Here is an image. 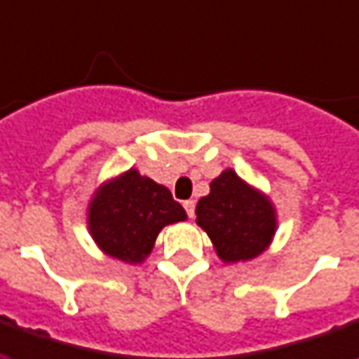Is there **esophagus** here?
<instances>
[{
	"label": "esophagus",
	"instance_id": "1",
	"mask_svg": "<svg viewBox=\"0 0 359 359\" xmlns=\"http://www.w3.org/2000/svg\"><path fill=\"white\" fill-rule=\"evenodd\" d=\"M182 206H184V210H187V214H189V218H192V216H194V206H196V204H194V200H184V202H182Z\"/></svg>",
	"mask_w": 359,
	"mask_h": 359
}]
</instances>
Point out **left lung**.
Returning a JSON list of instances; mask_svg holds the SVG:
<instances>
[{"label":"left lung","mask_w":359,"mask_h":359,"mask_svg":"<svg viewBox=\"0 0 359 359\" xmlns=\"http://www.w3.org/2000/svg\"><path fill=\"white\" fill-rule=\"evenodd\" d=\"M196 224L208 233L222 262L257 257L269 248L277 216L271 200L231 169L210 182V194L196 204Z\"/></svg>","instance_id":"obj_1"}]
</instances>
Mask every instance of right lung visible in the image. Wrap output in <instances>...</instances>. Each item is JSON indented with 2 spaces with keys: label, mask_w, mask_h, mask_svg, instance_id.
<instances>
[{
  "label": "right lung",
  "mask_w": 359,
  "mask_h": 359,
  "mask_svg": "<svg viewBox=\"0 0 359 359\" xmlns=\"http://www.w3.org/2000/svg\"><path fill=\"white\" fill-rule=\"evenodd\" d=\"M187 220L169 189L129 169L104 182L88 206V230L97 248L126 263L147 257L159 231Z\"/></svg>",
  "instance_id": "right-lung-1"
}]
</instances>
